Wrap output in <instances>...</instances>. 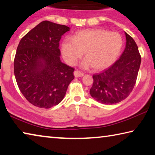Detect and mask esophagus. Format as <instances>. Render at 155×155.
<instances>
[{
	"mask_svg": "<svg viewBox=\"0 0 155 155\" xmlns=\"http://www.w3.org/2000/svg\"><path fill=\"white\" fill-rule=\"evenodd\" d=\"M74 75L75 77H83L84 74L83 72H81L80 71H78V70H77V71H74Z\"/></svg>",
	"mask_w": 155,
	"mask_h": 155,
	"instance_id": "34e87169",
	"label": "esophagus"
}]
</instances>
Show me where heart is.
<instances>
[{"label":"heart","instance_id":"heart-1","mask_svg":"<svg viewBox=\"0 0 155 155\" xmlns=\"http://www.w3.org/2000/svg\"><path fill=\"white\" fill-rule=\"evenodd\" d=\"M123 40L116 32L102 28H89L74 34L72 40L63 41L61 51L63 57L70 65H74L83 55L85 59L82 65H90L94 70L106 69L116 61L122 51Z\"/></svg>","mask_w":155,"mask_h":155}]
</instances>
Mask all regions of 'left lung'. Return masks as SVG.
<instances>
[{"instance_id": "left-lung-1", "label": "left lung", "mask_w": 155, "mask_h": 155, "mask_svg": "<svg viewBox=\"0 0 155 155\" xmlns=\"http://www.w3.org/2000/svg\"><path fill=\"white\" fill-rule=\"evenodd\" d=\"M126 47L120 59L111 67L93 75L90 90L91 97L99 103L112 104L127 98L137 80L141 56L135 40L125 32Z\"/></svg>"}]
</instances>
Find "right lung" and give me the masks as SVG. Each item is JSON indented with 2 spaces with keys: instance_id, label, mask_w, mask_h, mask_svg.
<instances>
[{
  "instance_id": "right-lung-1",
  "label": "right lung",
  "mask_w": 155,
  "mask_h": 155,
  "mask_svg": "<svg viewBox=\"0 0 155 155\" xmlns=\"http://www.w3.org/2000/svg\"><path fill=\"white\" fill-rule=\"evenodd\" d=\"M70 27L43 21L21 39L14 69L21 93L34 106L49 109L61 102L74 69L60 60L61 36Z\"/></svg>"
}]
</instances>
